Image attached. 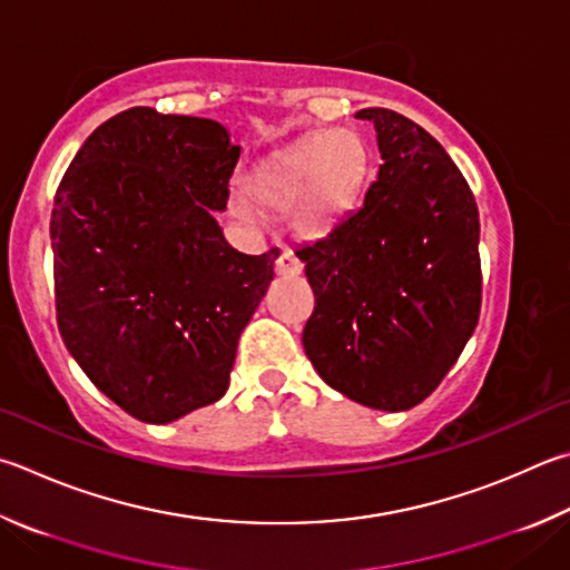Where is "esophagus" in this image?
Instances as JSON below:
<instances>
[{
  "label": "esophagus",
  "instance_id": "34e87169",
  "mask_svg": "<svg viewBox=\"0 0 570 570\" xmlns=\"http://www.w3.org/2000/svg\"><path fill=\"white\" fill-rule=\"evenodd\" d=\"M302 272H304V264L298 262V258L288 249H284L282 256L276 258V274L278 276H298Z\"/></svg>",
  "mask_w": 570,
  "mask_h": 570
}]
</instances>
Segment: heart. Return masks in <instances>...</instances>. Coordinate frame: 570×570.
I'll return each mask as SVG.
<instances>
[{
	"label": "heart",
	"instance_id": "obj_1",
	"mask_svg": "<svg viewBox=\"0 0 570 570\" xmlns=\"http://www.w3.org/2000/svg\"><path fill=\"white\" fill-rule=\"evenodd\" d=\"M371 157L356 131L314 134L258 164L246 184V199H236V212L254 219L256 209L282 212L298 204V219L306 229H326L358 199L368 177Z\"/></svg>",
	"mask_w": 570,
	"mask_h": 570
}]
</instances>
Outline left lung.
Here are the masks:
<instances>
[{
	"label": "left lung",
	"mask_w": 570,
	"mask_h": 570,
	"mask_svg": "<svg viewBox=\"0 0 570 570\" xmlns=\"http://www.w3.org/2000/svg\"><path fill=\"white\" fill-rule=\"evenodd\" d=\"M356 117L374 121L384 164L356 212L296 249L316 298L302 338L331 389L406 411L436 391L479 324V206L416 121L381 107Z\"/></svg>",
	"instance_id": "8db88e82"
}]
</instances>
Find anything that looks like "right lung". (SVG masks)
<instances>
[{
	"label": "right lung",
	"mask_w": 570,
	"mask_h": 570,
	"mask_svg": "<svg viewBox=\"0 0 570 570\" xmlns=\"http://www.w3.org/2000/svg\"><path fill=\"white\" fill-rule=\"evenodd\" d=\"M242 149L219 121L134 107L81 144L51 209L55 304L69 354L129 416L169 423L219 401L274 278L276 249L226 244Z\"/></svg>",
	"instance_id": "1"
}]
</instances>
